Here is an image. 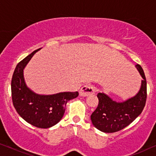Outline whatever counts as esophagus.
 I'll list each match as a JSON object with an SVG mask.
<instances>
[{"mask_svg":"<svg viewBox=\"0 0 156 156\" xmlns=\"http://www.w3.org/2000/svg\"><path fill=\"white\" fill-rule=\"evenodd\" d=\"M95 91V87L92 85H85L80 89V95L82 97H87V96L94 94Z\"/></svg>","mask_w":156,"mask_h":156,"instance_id":"34e87169","label":"esophagus"}]
</instances>
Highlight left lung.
I'll list each match as a JSON object with an SVG mask.
<instances>
[{
    "label": "left lung",
    "mask_w": 156,
    "mask_h": 156,
    "mask_svg": "<svg viewBox=\"0 0 156 156\" xmlns=\"http://www.w3.org/2000/svg\"><path fill=\"white\" fill-rule=\"evenodd\" d=\"M142 76L141 86L134 97L122 102L114 101L104 93H99V104L91 115L92 124L104 133L121 131L133 122L141 114L147 98V83L145 74L139 65H136Z\"/></svg>",
    "instance_id": "left-lung-1"
}]
</instances>
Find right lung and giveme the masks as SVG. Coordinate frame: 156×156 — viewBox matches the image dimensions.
Wrapping results in <instances>:
<instances>
[{
    "instance_id": "obj_1",
    "label": "right lung",
    "mask_w": 156,
    "mask_h": 156,
    "mask_svg": "<svg viewBox=\"0 0 156 156\" xmlns=\"http://www.w3.org/2000/svg\"><path fill=\"white\" fill-rule=\"evenodd\" d=\"M36 50L17 65L12 74L11 92L12 104L18 114L25 121L40 129H48L61 120L69 100L78 97L76 92H60L50 95L37 94L25 84L23 70Z\"/></svg>"
}]
</instances>
